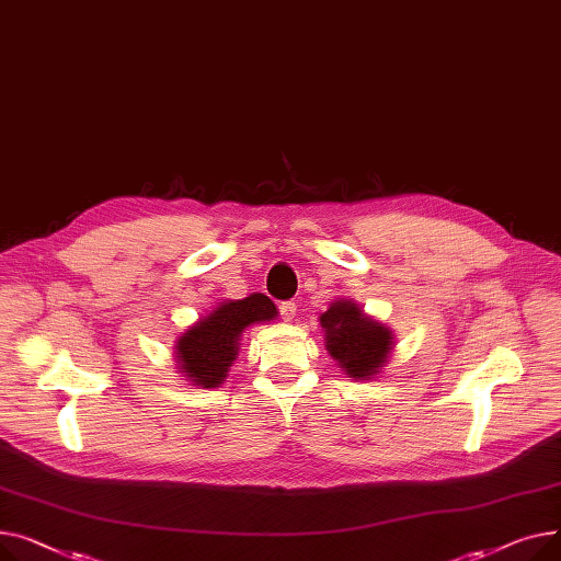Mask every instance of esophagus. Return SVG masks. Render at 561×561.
<instances>
[{
  "instance_id": "1",
  "label": "esophagus",
  "mask_w": 561,
  "mask_h": 561,
  "mask_svg": "<svg viewBox=\"0 0 561 561\" xmlns=\"http://www.w3.org/2000/svg\"><path fill=\"white\" fill-rule=\"evenodd\" d=\"M278 312H280V317H283L285 321H291V319L296 317V304H294V301H283V304L278 306Z\"/></svg>"
}]
</instances>
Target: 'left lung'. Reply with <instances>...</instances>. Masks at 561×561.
Listing matches in <instances>:
<instances>
[{
	"instance_id": "left-lung-1",
	"label": "left lung",
	"mask_w": 561,
	"mask_h": 561,
	"mask_svg": "<svg viewBox=\"0 0 561 561\" xmlns=\"http://www.w3.org/2000/svg\"><path fill=\"white\" fill-rule=\"evenodd\" d=\"M325 328V348L348 378H369L387 362L391 333L378 321L362 314L353 301H335L321 314Z\"/></svg>"
}]
</instances>
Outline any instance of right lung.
Listing matches in <instances>:
<instances>
[{"label":"right lung","mask_w":561,"mask_h":561,"mask_svg":"<svg viewBox=\"0 0 561 561\" xmlns=\"http://www.w3.org/2000/svg\"><path fill=\"white\" fill-rule=\"evenodd\" d=\"M276 306L265 294H251L242 301H228L192 325L176 342L181 371L192 385L219 387L238 355V340L247 325L274 319Z\"/></svg>","instance_id":"add662e5"}]
</instances>
